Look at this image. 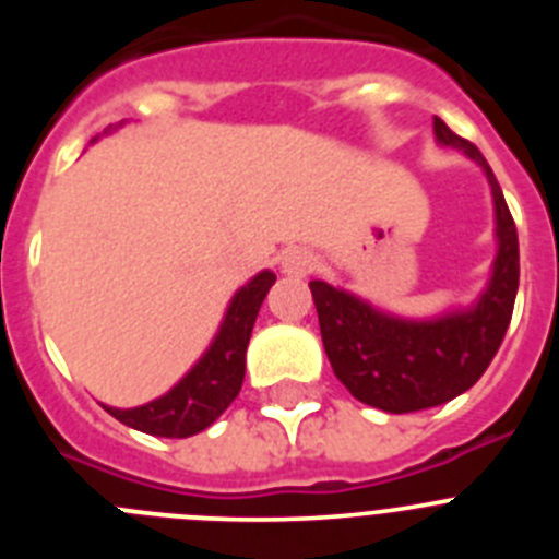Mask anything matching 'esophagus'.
Segmentation results:
<instances>
[{"instance_id":"1","label":"esophagus","mask_w":559,"mask_h":559,"mask_svg":"<svg viewBox=\"0 0 559 559\" xmlns=\"http://www.w3.org/2000/svg\"><path fill=\"white\" fill-rule=\"evenodd\" d=\"M316 269H319V257L310 249H290L288 254L283 257V274L296 276V280L313 274Z\"/></svg>"}]
</instances>
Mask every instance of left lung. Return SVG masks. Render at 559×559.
Returning <instances> with one entry per match:
<instances>
[{
    "label": "left lung",
    "instance_id": "1",
    "mask_svg": "<svg viewBox=\"0 0 559 559\" xmlns=\"http://www.w3.org/2000/svg\"><path fill=\"white\" fill-rule=\"evenodd\" d=\"M433 133L439 145L459 147L467 159L476 162L490 181L498 254L478 302L467 310L414 322L383 313L322 280L310 283L324 353L335 378L360 403L389 414L442 406L481 378L510 328L521 274L518 229L496 173L473 142L462 140L439 117H433Z\"/></svg>",
    "mask_w": 559,
    "mask_h": 559
}]
</instances>
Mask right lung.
Listing matches in <instances>:
<instances>
[{"instance_id": "right-lung-1", "label": "right lung", "mask_w": 559, "mask_h": 559, "mask_svg": "<svg viewBox=\"0 0 559 559\" xmlns=\"http://www.w3.org/2000/svg\"><path fill=\"white\" fill-rule=\"evenodd\" d=\"M274 283L276 274L260 271L231 296L210 349L170 392L136 408H103L120 423H126L128 428L153 433V437L185 439L210 428L243 386L246 347H249L251 328H254L260 305Z\"/></svg>"}]
</instances>
